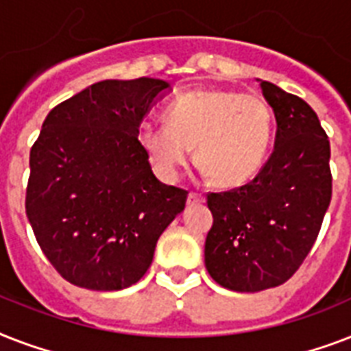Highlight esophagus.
Returning a JSON list of instances; mask_svg holds the SVG:
<instances>
[{"label":"esophagus","instance_id":"34e87169","mask_svg":"<svg viewBox=\"0 0 351 351\" xmlns=\"http://www.w3.org/2000/svg\"><path fill=\"white\" fill-rule=\"evenodd\" d=\"M206 198L202 195H198V193H189V197H187V206H195V204H202Z\"/></svg>","mask_w":351,"mask_h":351}]
</instances>
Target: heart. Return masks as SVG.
Masks as SVG:
<instances>
[{
    "label": "heart",
    "mask_w": 351,
    "mask_h": 351,
    "mask_svg": "<svg viewBox=\"0 0 351 351\" xmlns=\"http://www.w3.org/2000/svg\"><path fill=\"white\" fill-rule=\"evenodd\" d=\"M165 125L143 121L138 143L160 176L173 180L191 158L219 186H240L261 169L271 142L273 112L264 98L231 89H195L171 101Z\"/></svg>",
    "instance_id": "obj_1"
}]
</instances>
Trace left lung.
Returning <instances> with one entry per match:
<instances>
[{
    "instance_id": "obj_1",
    "label": "left lung",
    "mask_w": 351,
    "mask_h": 351,
    "mask_svg": "<svg viewBox=\"0 0 351 351\" xmlns=\"http://www.w3.org/2000/svg\"><path fill=\"white\" fill-rule=\"evenodd\" d=\"M277 120L271 156L231 191L209 193L206 267L240 293L280 286L310 253L332 200L330 140L302 98L261 80Z\"/></svg>"
}]
</instances>
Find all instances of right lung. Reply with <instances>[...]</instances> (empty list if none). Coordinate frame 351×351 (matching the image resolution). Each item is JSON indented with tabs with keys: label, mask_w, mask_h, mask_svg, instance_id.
Wrapping results in <instances>:
<instances>
[{
	"label": "right lung",
	"mask_w": 351,
	"mask_h": 351,
	"mask_svg": "<svg viewBox=\"0 0 351 351\" xmlns=\"http://www.w3.org/2000/svg\"><path fill=\"white\" fill-rule=\"evenodd\" d=\"M171 89L164 80H106L47 114L30 149L25 209L56 271L80 288L117 291L151 266L187 191L153 175L138 127Z\"/></svg>",
	"instance_id": "add662e5"
}]
</instances>
